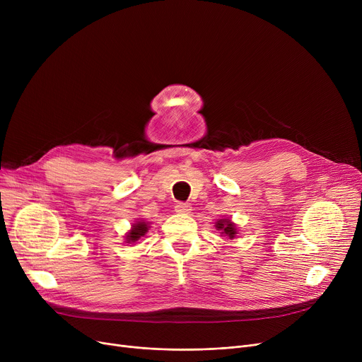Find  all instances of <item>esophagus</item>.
Listing matches in <instances>:
<instances>
[{
	"mask_svg": "<svg viewBox=\"0 0 362 362\" xmlns=\"http://www.w3.org/2000/svg\"><path fill=\"white\" fill-rule=\"evenodd\" d=\"M175 210H176V213H179V214H189V213L192 211V206H191V204L177 202V204L175 205Z\"/></svg>",
	"mask_w": 362,
	"mask_h": 362,
	"instance_id": "34e87169",
	"label": "esophagus"
}]
</instances>
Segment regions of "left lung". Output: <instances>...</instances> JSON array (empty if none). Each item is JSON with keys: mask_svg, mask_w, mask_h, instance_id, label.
I'll list each match as a JSON object with an SVG mask.
<instances>
[{"mask_svg": "<svg viewBox=\"0 0 362 362\" xmlns=\"http://www.w3.org/2000/svg\"><path fill=\"white\" fill-rule=\"evenodd\" d=\"M214 227L220 232V236L224 239H235L238 236V226L227 217L218 218Z\"/></svg>", "mask_w": 362, "mask_h": 362, "instance_id": "1", "label": "left lung"}]
</instances>
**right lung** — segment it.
<instances>
[{
    "instance_id": "right-lung-1",
    "label": "right lung",
    "mask_w": 362,
    "mask_h": 362,
    "mask_svg": "<svg viewBox=\"0 0 362 362\" xmlns=\"http://www.w3.org/2000/svg\"><path fill=\"white\" fill-rule=\"evenodd\" d=\"M149 227H151V223H149V221H145V220L138 218L135 223L132 224L130 230L126 233L124 242H126L127 245L136 243L138 240H141V238H144V236L148 233Z\"/></svg>"
}]
</instances>
